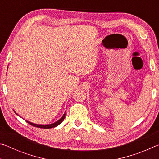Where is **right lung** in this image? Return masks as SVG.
<instances>
[{
  "label": "right lung",
  "instance_id": "right-lung-1",
  "mask_svg": "<svg viewBox=\"0 0 159 159\" xmlns=\"http://www.w3.org/2000/svg\"><path fill=\"white\" fill-rule=\"evenodd\" d=\"M64 118H65V114H64L62 116V117H61L60 120H57V122L54 123H52V124H49V125H39V124H34V123L29 122V121H28V120H26V122H27V123H29V124H30V125H31L34 126V127L41 128H46V129H48V128H55V127H56V126H57L58 125H60V123L64 120Z\"/></svg>",
  "mask_w": 159,
  "mask_h": 159
}]
</instances>
